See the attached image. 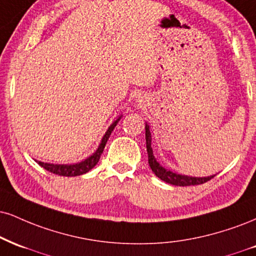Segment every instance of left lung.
Instances as JSON below:
<instances>
[{"label": "left lung", "instance_id": "left-lung-1", "mask_svg": "<svg viewBox=\"0 0 256 256\" xmlns=\"http://www.w3.org/2000/svg\"><path fill=\"white\" fill-rule=\"evenodd\" d=\"M146 152H148V160H149V166L152 170L155 173L158 178L166 182L174 184V186H194V184H202L206 181L211 180L214 175L205 178H194V176H187V175H181L174 172L169 170L162 167L160 163L156 161L155 156H154L152 146V132H150L149 124L146 122Z\"/></svg>", "mask_w": 256, "mask_h": 256}]
</instances>
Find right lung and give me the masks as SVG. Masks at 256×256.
<instances>
[{
    "instance_id": "obj_1",
    "label": "right lung",
    "mask_w": 256,
    "mask_h": 256,
    "mask_svg": "<svg viewBox=\"0 0 256 256\" xmlns=\"http://www.w3.org/2000/svg\"><path fill=\"white\" fill-rule=\"evenodd\" d=\"M120 118H122V116H120L116 122H113L112 124H110L108 130L106 131V134H104L102 140H101L100 144H98L96 152H95L92 156H89V158H86L84 161L74 163V164H54V163H45L40 161H36V163H38L39 166H42L44 169H46V170L51 172V173L56 175H60V176H78V175L88 173L92 168H94L95 166H96L98 160H100V156L104 152V146H106L110 134H112V131L114 130L116 125L118 124Z\"/></svg>"
}]
</instances>
